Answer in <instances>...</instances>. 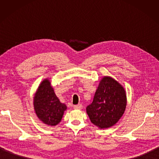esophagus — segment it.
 Listing matches in <instances>:
<instances>
[{"instance_id":"1","label":"esophagus","mask_w":159,"mask_h":159,"mask_svg":"<svg viewBox=\"0 0 159 159\" xmlns=\"http://www.w3.org/2000/svg\"><path fill=\"white\" fill-rule=\"evenodd\" d=\"M82 108H83V105L81 104H77V105L74 106V109H81Z\"/></svg>"}]
</instances>
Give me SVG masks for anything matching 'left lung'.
<instances>
[{
  "label": "left lung",
  "mask_w": 159,
  "mask_h": 159,
  "mask_svg": "<svg viewBox=\"0 0 159 159\" xmlns=\"http://www.w3.org/2000/svg\"><path fill=\"white\" fill-rule=\"evenodd\" d=\"M126 107V95L122 85L113 78L104 76L86 111L92 123L102 129L116 124Z\"/></svg>",
  "instance_id": "obj_1"
}]
</instances>
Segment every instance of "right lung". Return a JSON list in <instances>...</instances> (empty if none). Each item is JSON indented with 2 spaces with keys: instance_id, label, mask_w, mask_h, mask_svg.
<instances>
[{
  "instance_id": "add662e5",
  "label": "right lung",
  "mask_w": 159,
  "mask_h": 159,
  "mask_svg": "<svg viewBox=\"0 0 159 159\" xmlns=\"http://www.w3.org/2000/svg\"><path fill=\"white\" fill-rule=\"evenodd\" d=\"M35 113L43 123L48 126H56L62 119L67 109L65 104L60 102L54 92L50 80L46 79L38 87L33 99Z\"/></svg>"
}]
</instances>
